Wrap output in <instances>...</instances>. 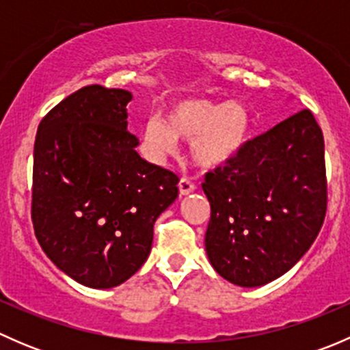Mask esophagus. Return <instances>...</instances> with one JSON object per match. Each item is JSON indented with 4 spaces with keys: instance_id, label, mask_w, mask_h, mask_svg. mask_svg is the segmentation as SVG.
<instances>
[{
    "instance_id": "obj_1",
    "label": "esophagus",
    "mask_w": 350,
    "mask_h": 350,
    "mask_svg": "<svg viewBox=\"0 0 350 350\" xmlns=\"http://www.w3.org/2000/svg\"><path fill=\"white\" fill-rule=\"evenodd\" d=\"M178 188H179V195H181V196H188L189 193H193V191H195V188H196V186L193 185V183L189 181V179H186V178H181V181H179Z\"/></svg>"
}]
</instances>
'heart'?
I'll list each match as a JSON object with an SVG mask.
<instances>
[{"label":"heart","mask_w":350,"mask_h":350,"mask_svg":"<svg viewBox=\"0 0 350 350\" xmlns=\"http://www.w3.org/2000/svg\"><path fill=\"white\" fill-rule=\"evenodd\" d=\"M250 133L252 115L239 101L181 100L169 105L162 116H150L140 130V140L154 162H164L181 140L189 142L198 167L218 169L242 154Z\"/></svg>","instance_id":"obj_1"}]
</instances>
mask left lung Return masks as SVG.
Returning <instances> with one entry per match:
<instances>
[{
	"instance_id": "8db88e82",
	"label": "left lung",
	"mask_w": 350,
	"mask_h": 350,
	"mask_svg": "<svg viewBox=\"0 0 350 350\" xmlns=\"http://www.w3.org/2000/svg\"><path fill=\"white\" fill-rule=\"evenodd\" d=\"M201 186L211 208L204 249L213 269L242 288L278 280L325 218V146L315 116L301 109L278 123Z\"/></svg>"
}]
</instances>
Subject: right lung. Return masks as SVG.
Returning <instances> with one entry per match:
<instances>
[{
    "mask_svg": "<svg viewBox=\"0 0 350 350\" xmlns=\"http://www.w3.org/2000/svg\"><path fill=\"white\" fill-rule=\"evenodd\" d=\"M132 93L81 88L40 122L31 221L49 259L79 284L125 283L152 249L154 224L178 198V176L137 152Z\"/></svg>",
    "mask_w": 350,
    "mask_h": 350,
    "instance_id": "1",
    "label": "right lung"
}]
</instances>
